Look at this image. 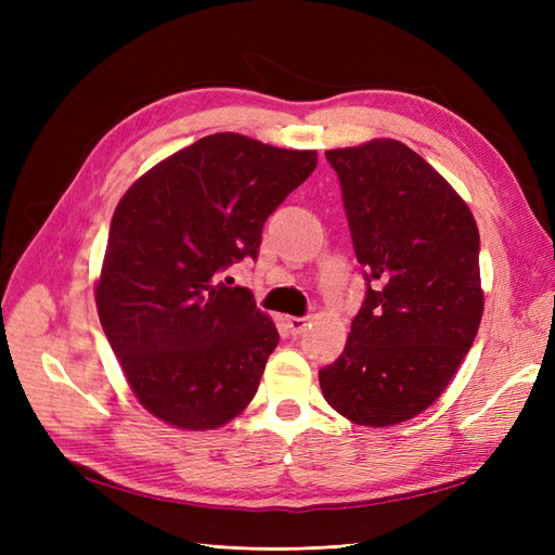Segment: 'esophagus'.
Returning a JSON list of instances; mask_svg holds the SVG:
<instances>
[{
    "mask_svg": "<svg viewBox=\"0 0 555 555\" xmlns=\"http://www.w3.org/2000/svg\"><path fill=\"white\" fill-rule=\"evenodd\" d=\"M287 322V328L292 335H300L306 328H308V319L306 317H287L284 319Z\"/></svg>",
    "mask_w": 555,
    "mask_h": 555,
    "instance_id": "esophagus-1",
    "label": "esophagus"
}]
</instances>
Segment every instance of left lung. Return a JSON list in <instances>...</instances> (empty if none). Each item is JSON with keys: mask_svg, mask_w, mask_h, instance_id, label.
<instances>
[{"mask_svg": "<svg viewBox=\"0 0 555 555\" xmlns=\"http://www.w3.org/2000/svg\"><path fill=\"white\" fill-rule=\"evenodd\" d=\"M365 300L338 361L319 371L328 405L359 426H396L442 396L483 314L479 229L459 192L393 139L326 150Z\"/></svg>", "mask_w": 555, "mask_h": 555, "instance_id": "1", "label": "left lung"}]
</instances>
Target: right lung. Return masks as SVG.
I'll list each match as a JSON object with an SVG mask.
<instances>
[{"label":"right lung","mask_w":555,"mask_h":555,"mask_svg":"<svg viewBox=\"0 0 555 555\" xmlns=\"http://www.w3.org/2000/svg\"><path fill=\"white\" fill-rule=\"evenodd\" d=\"M314 166V150L210 133L117 204L96 312L133 396L164 424L212 430L255 398L280 335L224 271L257 259L268 215Z\"/></svg>","instance_id":"add662e5"}]
</instances>
